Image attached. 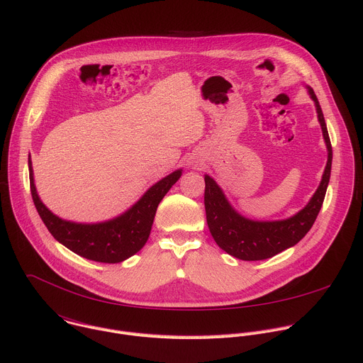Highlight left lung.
<instances>
[{
  "label": "left lung",
  "mask_w": 363,
  "mask_h": 363,
  "mask_svg": "<svg viewBox=\"0 0 363 363\" xmlns=\"http://www.w3.org/2000/svg\"><path fill=\"white\" fill-rule=\"evenodd\" d=\"M308 94L315 104L317 117L327 146V164L317 191L301 211L289 218L277 221H255L246 218L230 206L217 182L208 175L204 177V206L210 233L216 243L228 255L242 260H263L272 257L298 243L308 233L321 210L327 185L330 181L333 150L317 96L311 88H308Z\"/></svg>",
  "instance_id": "8db88e82"
}]
</instances>
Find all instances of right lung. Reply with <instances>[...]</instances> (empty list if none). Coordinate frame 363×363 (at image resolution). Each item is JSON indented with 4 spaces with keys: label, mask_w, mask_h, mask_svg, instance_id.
Here are the masks:
<instances>
[{
    "label": "right lung",
    "mask_w": 363,
    "mask_h": 363,
    "mask_svg": "<svg viewBox=\"0 0 363 363\" xmlns=\"http://www.w3.org/2000/svg\"><path fill=\"white\" fill-rule=\"evenodd\" d=\"M28 174L33 203L50 235L59 243L85 259L118 263L133 256L146 245L156 208L172 185L181 178L182 169L169 174L150 186L142 199L121 216L95 224L67 221L55 216L39 199L30 157Z\"/></svg>",
    "instance_id": "1"
}]
</instances>
